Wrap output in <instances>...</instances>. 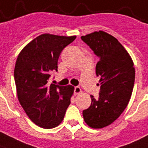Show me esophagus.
Returning <instances> with one entry per match:
<instances>
[{"instance_id":"obj_1","label":"esophagus","mask_w":148,"mask_h":148,"mask_svg":"<svg viewBox=\"0 0 148 148\" xmlns=\"http://www.w3.org/2000/svg\"><path fill=\"white\" fill-rule=\"evenodd\" d=\"M74 91L75 94H79V93L82 91V90H81V88H80L79 87H74Z\"/></svg>"}]
</instances>
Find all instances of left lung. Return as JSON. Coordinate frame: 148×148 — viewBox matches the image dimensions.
I'll return each instance as SVG.
<instances>
[{
  "mask_svg": "<svg viewBox=\"0 0 148 148\" xmlns=\"http://www.w3.org/2000/svg\"><path fill=\"white\" fill-rule=\"evenodd\" d=\"M99 57L95 73L99 77V97L91 95V106L82 111L90 127L112 124L123 112L133 91L135 71L131 57L115 37L99 31L81 37Z\"/></svg>",
  "mask_w": 148,
  "mask_h": 148,
  "instance_id": "1",
  "label": "left lung"
}]
</instances>
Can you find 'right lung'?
<instances>
[{
  "label": "right lung",
  "instance_id": "right-lung-1",
  "mask_svg": "<svg viewBox=\"0 0 148 148\" xmlns=\"http://www.w3.org/2000/svg\"><path fill=\"white\" fill-rule=\"evenodd\" d=\"M76 36L40 35L30 42L17 58L14 81L20 104L29 118L40 127L51 129L61 123L74 93L72 86L49 83L57 71L62 50Z\"/></svg>",
  "mask_w": 148,
  "mask_h": 148
}]
</instances>
